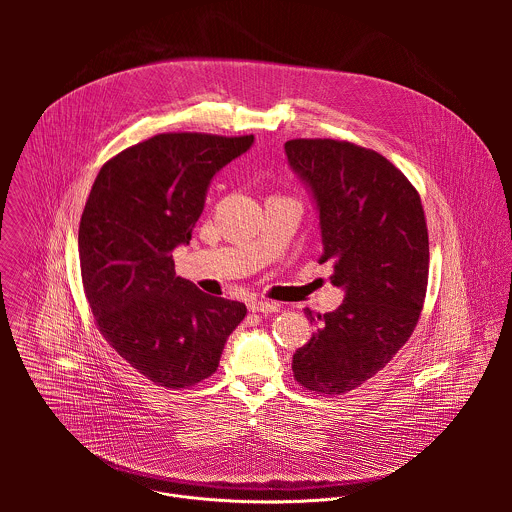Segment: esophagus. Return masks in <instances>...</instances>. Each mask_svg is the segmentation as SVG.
Masks as SVG:
<instances>
[{
	"instance_id": "34e87169",
	"label": "esophagus",
	"mask_w": 512,
	"mask_h": 512,
	"mask_svg": "<svg viewBox=\"0 0 512 512\" xmlns=\"http://www.w3.org/2000/svg\"><path fill=\"white\" fill-rule=\"evenodd\" d=\"M248 309L252 313H276V311H280V305L270 303V301H250Z\"/></svg>"
}]
</instances>
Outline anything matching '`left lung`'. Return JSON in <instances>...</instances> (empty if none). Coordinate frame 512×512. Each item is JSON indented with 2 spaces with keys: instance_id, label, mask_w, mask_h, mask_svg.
<instances>
[{
  "instance_id": "8db88e82",
  "label": "left lung",
  "mask_w": 512,
  "mask_h": 512,
  "mask_svg": "<svg viewBox=\"0 0 512 512\" xmlns=\"http://www.w3.org/2000/svg\"><path fill=\"white\" fill-rule=\"evenodd\" d=\"M286 155L309 191L331 284L343 303L293 353V376L311 392L355 390L410 339L428 288L430 242L418 191L380 153L335 140H292Z\"/></svg>"
}]
</instances>
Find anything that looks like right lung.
Here are the masks:
<instances>
[{"label": "right lung", "instance_id": "add662e5", "mask_svg": "<svg viewBox=\"0 0 512 512\" xmlns=\"http://www.w3.org/2000/svg\"><path fill=\"white\" fill-rule=\"evenodd\" d=\"M254 136L159 134L100 169L88 195L78 256L96 325L116 353L165 388L209 378L246 305L175 276L213 177Z\"/></svg>", "mask_w": 512, "mask_h": 512}]
</instances>
